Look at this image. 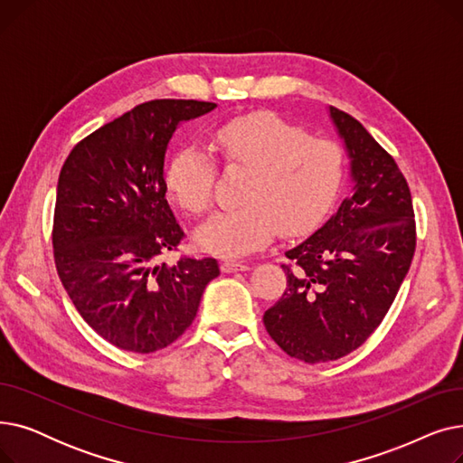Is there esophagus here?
I'll return each mask as SVG.
<instances>
[{
    "mask_svg": "<svg viewBox=\"0 0 463 463\" xmlns=\"http://www.w3.org/2000/svg\"><path fill=\"white\" fill-rule=\"evenodd\" d=\"M222 270L225 272V274H231V272H244V270H250V266L246 264V262H238V260H223L222 262Z\"/></svg>",
    "mask_w": 463,
    "mask_h": 463,
    "instance_id": "34e87169",
    "label": "esophagus"
}]
</instances>
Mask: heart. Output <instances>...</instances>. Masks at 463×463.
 <instances>
[{"instance_id": "1", "label": "heart", "mask_w": 463, "mask_h": 463, "mask_svg": "<svg viewBox=\"0 0 463 463\" xmlns=\"http://www.w3.org/2000/svg\"><path fill=\"white\" fill-rule=\"evenodd\" d=\"M212 150L231 168L250 170L240 208L217 212L197 231L199 244L213 253L244 255L276 231L298 236L321 223L344 180V150L335 140L307 137L304 129L269 112L232 118L210 135ZM215 165L197 144L170 157L165 187L191 213L208 210Z\"/></svg>"}]
</instances>
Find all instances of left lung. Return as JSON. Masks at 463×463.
<instances>
[{
    "label": "left lung",
    "mask_w": 463,
    "mask_h": 463,
    "mask_svg": "<svg viewBox=\"0 0 463 463\" xmlns=\"http://www.w3.org/2000/svg\"><path fill=\"white\" fill-rule=\"evenodd\" d=\"M353 189L328 222L285 257L287 288L264 326L293 358L337 360L358 349L391 309L415 255L412 199L394 157L351 114L330 107Z\"/></svg>",
    "instance_id": "obj_1"
}]
</instances>
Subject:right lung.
<instances>
[{
    "label": "right lung",
    "mask_w": 463,
    "mask_h": 463,
    "mask_svg": "<svg viewBox=\"0 0 463 463\" xmlns=\"http://www.w3.org/2000/svg\"><path fill=\"white\" fill-rule=\"evenodd\" d=\"M213 109L193 99L142 103L82 138L61 166L56 270L82 319L118 349L146 354L176 342L219 276L212 257L159 262L185 236L165 197L168 140L180 121Z\"/></svg>",
    "instance_id": "right-lung-1"
}]
</instances>
